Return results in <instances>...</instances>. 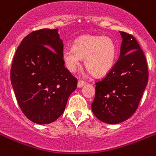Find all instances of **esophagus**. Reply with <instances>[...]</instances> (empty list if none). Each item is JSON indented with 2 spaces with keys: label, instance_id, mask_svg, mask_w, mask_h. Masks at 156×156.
I'll return each mask as SVG.
<instances>
[{
  "label": "esophagus",
  "instance_id": "esophagus-1",
  "mask_svg": "<svg viewBox=\"0 0 156 156\" xmlns=\"http://www.w3.org/2000/svg\"><path fill=\"white\" fill-rule=\"evenodd\" d=\"M85 85H86V82H85L84 81L78 80V87L81 88V87H83V86H85Z\"/></svg>",
  "mask_w": 156,
  "mask_h": 156
}]
</instances>
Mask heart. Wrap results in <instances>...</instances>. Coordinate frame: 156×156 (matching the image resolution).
<instances>
[{
	"label": "heart",
	"instance_id": "heart-1",
	"mask_svg": "<svg viewBox=\"0 0 156 156\" xmlns=\"http://www.w3.org/2000/svg\"><path fill=\"white\" fill-rule=\"evenodd\" d=\"M62 59L70 72H74L81 66L85 58V66L95 76L107 74L115 64L116 47L108 37L85 35L76 41L74 47L63 49Z\"/></svg>",
	"mask_w": 156,
	"mask_h": 156
}]
</instances>
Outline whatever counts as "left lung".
<instances>
[{"label":"left lung","mask_w":156,"mask_h":156,"mask_svg":"<svg viewBox=\"0 0 156 156\" xmlns=\"http://www.w3.org/2000/svg\"><path fill=\"white\" fill-rule=\"evenodd\" d=\"M120 34L119 58L107 76L95 83V97L91 104L94 115L109 124L120 123L135 113L148 82L144 51L132 35Z\"/></svg>","instance_id":"obj_1"}]
</instances>
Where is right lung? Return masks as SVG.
I'll return each instance as SVG.
<instances>
[{
	"label": "right lung",
	"mask_w": 156,
	"mask_h": 156,
	"mask_svg": "<svg viewBox=\"0 0 156 156\" xmlns=\"http://www.w3.org/2000/svg\"><path fill=\"white\" fill-rule=\"evenodd\" d=\"M63 43L58 29L30 33L12 60L10 78L24 115L37 124L58 119L77 88V78L64 66Z\"/></svg>",
	"instance_id": "obj_1"
}]
</instances>
